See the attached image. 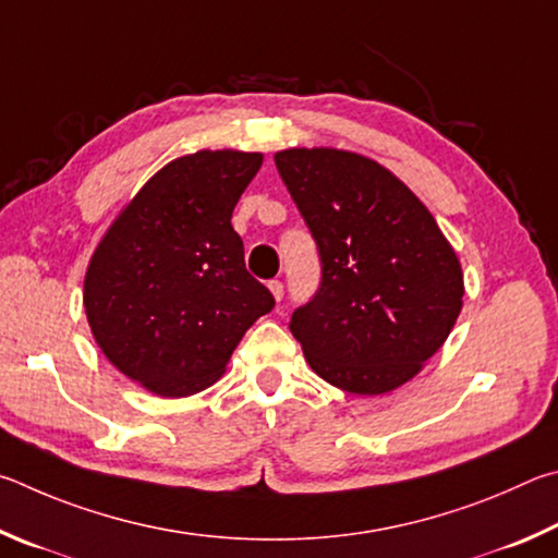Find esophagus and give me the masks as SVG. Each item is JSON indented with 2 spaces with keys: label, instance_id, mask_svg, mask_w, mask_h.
I'll list each match as a JSON object with an SVG mask.
<instances>
[{
  "label": "esophagus",
  "instance_id": "34e87169",
  "mask_svg": "<svg viewBox=\"0 0 558 558\" xmlns=\"http://www.w3.org/2000/svg\"><path fill=\"white\" fill-rule=\"evenodd\" d=\"M269 291H271L274 299H277V301L284 299V284H281L279 279H271V281H269Z\"/></svg>",
  "mask_w": 558,
  "mask_h": 558
}]
</instances>
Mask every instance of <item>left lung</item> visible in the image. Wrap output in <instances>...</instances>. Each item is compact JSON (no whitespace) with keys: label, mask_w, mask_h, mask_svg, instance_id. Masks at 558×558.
Returning a JSON list of instances; mask_svg holds the SVG:
<instances>
[{"label":"left lung","mask_w":558,"mask_h":558,"mask_svg":"<svg viewBox=\"0 0 558 558\" xmlns=\"http://www.w3.org/2000/svg\"><path fill=\"white\" fill-rule=\"evenodd\" d=\"M274 163L320 259L316 294L289 324L306 363L345 392H392L451 333L461 262L426 205L373 159L287 149Z\"/></svg>","instance_id":"8db88e82"}]
</instances>
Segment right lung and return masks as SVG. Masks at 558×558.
I'll list each match as a JSON object with an SVG mask.
<instances>
[{"instance_id": "obj_1", "label": "right lung", "mask_w": 558, "mask_h": 558, "mask_svg": "<svg viewBox=\"0 0 558 558\" xmlns=\"http://www.w3.org/2000/svg\"><path fill=\"white\" fill-rule=\"evenodd\" d=\"M262 154L195 151L151 175L95 250L85 314L107 360L161 397L225 373L271 291L244 267L232 210Z\"/></svg>"}]
</instances>
